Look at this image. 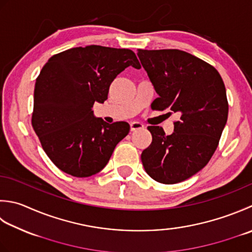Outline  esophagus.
Listing matches in <instances>:
<instances>
[{
  "label": "esophagus",
  "instance_id": "esophagus-1",
  "mask_svg": "<svg viewBox=\"0 0 252 252\" xmlns=\"http://www.w3.org/2000/svg\"><path fill=\"white\" fill-rule=\"evenodd\" d=\"M130 127H131V131H136V130L143 129V127H144V125H143V123H141V122L133 121V122H131Z\"/></svg>",
  "mask_w": 252,
  "mask_h": 252
}]
</instances>
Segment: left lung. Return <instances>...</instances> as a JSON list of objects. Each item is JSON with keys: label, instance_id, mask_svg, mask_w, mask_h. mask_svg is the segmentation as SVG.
Wrapping results in <instances>:
<instances>
[{"label": "left lung", "instance_id": "left-lung-1", "mask_svg": "<svg viewBox=\"0 0 252 252\" xmlns=\"http://www.w3.org/2000/svg\"><path fill=\"white\" fill-rule=\"evenodd\" d=\"M158 97L153 110L180 116L172 134L150 126L152 143L142 152L145 171L165 185L178 184L200 171L219 146L228 117L224 82L214 66L177 50H137Z\"/></svg>", "mask_w": 252, "mask_h": 252}]
</instances>
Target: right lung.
<instances>
[{"label": "right lung", "mask_w": 252, "mask_h": 252, "mask_svg": "<svg viewBox=\"0 0 252 252\" xmlns=\"http://www.w3.org/2000/svg\"><path fill=\"white\" fill-rule=\"evenodd\" d=\"M141 65L130 49L72 48L44 64L33 92L32 125L43 151L59 169L84 178L99 172L130 126L95 118L92 108L108 98L118 74Z\"/></svg>", "instance_id": "1"}]
</instances>
